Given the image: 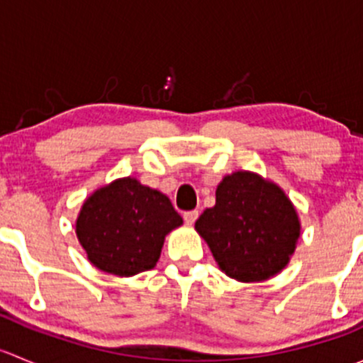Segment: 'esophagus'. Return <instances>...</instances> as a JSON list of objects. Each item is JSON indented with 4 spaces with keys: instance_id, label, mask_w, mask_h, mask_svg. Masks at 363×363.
<instances>
[{
    "instance_id": "esophagus-1",
    "label": "esophagus",
    "mask_w": 363,
    "mask_h": 363,
    "mask_svg": "<svg viewBox=\"0 0 363 363\" xmlns=\"http://www.w3.org/2000/svg\"><path fill=\"white\" fill-rule=\"evenodd\" d=\"M182 218H184V221L188 223V225H193V223L199 219V211H186L184 214H182Z\"/></svg>"
}]
</instances>
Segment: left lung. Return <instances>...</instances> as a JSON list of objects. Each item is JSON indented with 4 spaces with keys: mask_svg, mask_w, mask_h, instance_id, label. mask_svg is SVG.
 I'll return each mask as SVG.
<instances>
[{
    "mask_svg": "<svg viewBox=\"0 0 363 363\" xmlns=\"http://www.w3.org/2000/svg\"><path fill=\"white\" fill-rule=\"evenodd\" d=\"M195 228L223 272L244 283L283 270L300 235L298 216L283 189L250 172L219 182L216 205L205 208Z\"/></svg>",
    "mask_w": 363,
    "mask_h": 363,
    "instance_id": "1",
    "label": "left lung"
}]
</instances>
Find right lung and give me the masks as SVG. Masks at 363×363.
Here are the masks:
<instances>
[{
    "label": "right lung",
    "instance_id": "right-lung-1",
    "mask_svg": "<svg viewBox=\"0 0 363 363\" xmlns=\"http://www.w3.org/2000/svg\"><path fill=\"white\" fill-rule=\"evenodd\" d=\"M181 225L168 196L126 177L84 202L77 237L94 267L113 276H135L156 265L164 235Z\"/></svg>",
    "mask_w": 363,
    "mask_h": 363
}]
</instances>
